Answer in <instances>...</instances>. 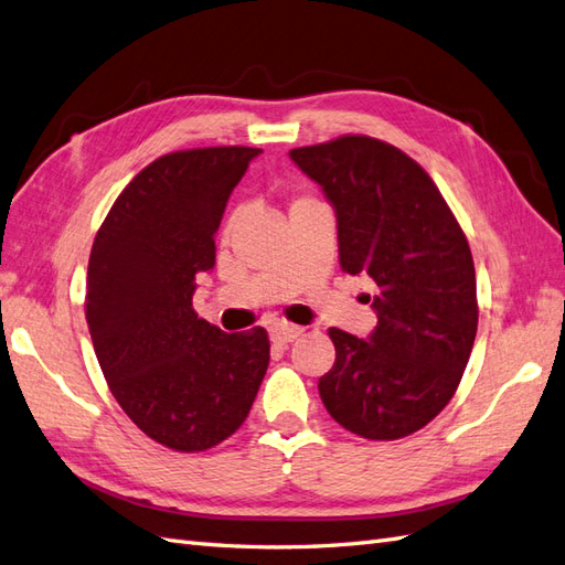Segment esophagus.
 Segmentation results:
<instances>
[{
	"label": "esophagus",
	"instance_id": "esophagus-1",
	"mask_svg": "<svg viewBox=\"0 0 565 565\" xmlns=\"http://www.w3.org/2000/svg\"><path fill=\"white\" fill-rule=\"evenodd\" d=\"M300 334H302V329L296 327V324H277V327H271V341L274 343H281V345L296 341Z\"/></svg>",
	"mask_w": 565,
	"mask_h": 565
}]
</instances>
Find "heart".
I'll return each instance as SVG.
<instances>
[{
	"instance_id": "1",
	"label": "heart",
	"mask_w": 565,
	"mask_h": 565,
	"mask_svg": "<svg viewBox=\"0 0 565 565\" xmlns=\"http://www.w3.org/2000/svg\"><path fill=\"white\" fill-rule=\"evenodd\" d=\"M298 200H302V198H298Z\"/></svg>"
}]
</instances>
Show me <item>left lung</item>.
Returning a JSON list of instances; mask_svg holds the SVG:
<instances>
[{
	"mask_svg": "<svg viewBox=\"0 0 565 565\" xmlns=\"http://www.w3.org/2000/svg\"><path fill=\"white\" fill-rule=\"evenodd\" d=\"M334 205L339 263L377 284L370 339L329 329L320 380L334 420L363 439L408 437L454 398L477 334L466 234L429 173L394 145L341 136L288 152Z\"/></svg>",
	"mask_w": 565,
	"mask_h": 565,
	"instance_id": "obj_1",
	"label": "left lung"
}]
</instances>
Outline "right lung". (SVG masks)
I'll list each match as a JSON object with an SVG mask.
<instances>
[{"instance_id": "1", "label": "right lung", "mask_w": 565, "mask_h": 565, "mask_svg": "<svg viewBox=\"0 0 565 565\" xmlns=\"http://www.w3.org/2000/svg\"><path fill=\"white\" fill-rule=\"evenodd\" d=\"M259 152L228 145L154 159L124 188L90 250L85 320L109 392L150 439L181 454L231 437L269 365L263 327L226 334L193 310L228 195Z\"/></svg>"}]
</instances>
